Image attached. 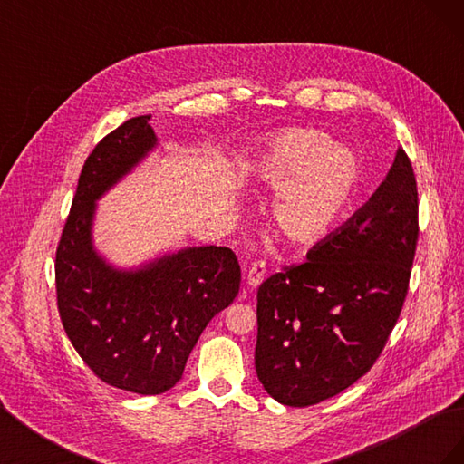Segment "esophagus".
I'll list each match as a JSON object with an SVG mask.
<instances>
[{
  "mask_svg": "<svg viewBox=\"0 0 464 464\" xmlns=\"http://www.w3.org/2000/svg\"><path fill=\"white\" fill-rule=\"evenodd\" d=\"M265 273H266V266H265V261H257V263H254L249 266V271H247V278H246V285L249 286V288H257L261 283H263V278H265Z\"/></svg>",
  "mask_w": 464,
  "mask_h": 464,
  "instance_id": "esophagus-1",
  "label": "esophagus"
}]
</instances>
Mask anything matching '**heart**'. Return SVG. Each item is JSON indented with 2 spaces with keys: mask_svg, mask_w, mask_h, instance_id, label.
<instances>
[{
  "mask_svg": "<svg viewBox=\"0 0 464 464\" xmlns=\"http://www.w3.org/2000/svg\"><path fill=\"white\" fill-rule=\"evenodd\" d=\"M256 184L275 189L273 230L294 247L327 237L343 218L360 181L356 154L315 130L290 128L269 137L254 162Z\"/></svg>",
  "mask_w": 464,
  "mask_h": 464,
  "instance_id": "heart-1",
  "label": "heart"
}]
</instances>
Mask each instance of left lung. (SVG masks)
I'll use <instances>...</instances> for the list:
<instances>
[{
  "label": "left lung",
  "mask_w": 464,
  "mask_h": 464,
  "mask_svg": "<svg viewBox=\"0 0 464 464\" xmlns=\"http://www.w3.org/2000/svg\"><path fill=\"white\" fill-rule=\"evenodd\" d=\"M416 242V178L399 149L370 201L257 290L256 370L275 401L312 406L370 372L401 315Z\"/></svg>",
  "instance_id": "1"
}]
</instances>
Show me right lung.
<instances>
[{"mask_svg":"<svg viewBox=\"0 0 464 464\" xmlns=\"http://www.w3.org/2000/svg\"><path fill=\"white\" fill-rule=\"evenodd\" d=\"M149 120L123 121L89 154L55 251L69 341L104 383L137 395H160L179 382L201 333L234 302L242 278L230 247H184L133 269L94 247L96 201L159 145Z\"/></svg>","mask_w":464,"mask_h":464,"instance_id":"obj_1","label":"right lung"}]
</instances>
